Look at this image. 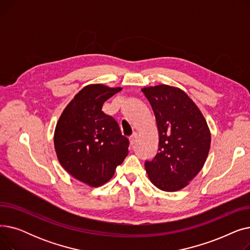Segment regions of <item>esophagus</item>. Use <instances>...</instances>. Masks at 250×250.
Instances as JSON below:
<instances>
[{
  "instance_id": "1",
  "label": "esophagus",
  "mask_w": 250,
  "mask_h": 250,
  "mask_svg": "<svg viewBox=\"0 0 250 250\" xmlns=\"http://www.w3.org/2000/svg\"><path fill=\"white\" fill-rule=\"evenodd\" d=\"M137 137H138V136H137V134H133L132 136L129 137V144H130V145H132V146H133L134 144L136 143V141H137Z\"/></svg>"
}]
</instances>
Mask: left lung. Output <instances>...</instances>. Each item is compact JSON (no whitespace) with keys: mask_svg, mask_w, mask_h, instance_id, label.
Instances as JSON below:
<instances>
[{"mask_svg":"<svg viewBox=\"0 0 250 250\" xmlns=\"http://www.w3.org/2000/svg\"><path fill=\"white\" fill-rule=\"evenodd\" d=\"M154 111L159 133L158 153L145 168L153 185L164 191L188 186L198 174L211 146L205 117L185 91L168 85L143 88Z\"/></svg>","mask_w":250,"mask_h":250,"instance_id":"8db88e82","label":"left lung"}]
</instances>
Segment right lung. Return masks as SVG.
<instances>
[{"label": "right lung", "mask_w": 250, "mask_h": 250, "mask_svg": "<svg viewBox=\"0 0 250 250\" xmlns=\"http://www.w3.org/2000/svg\"><path fill=\"white\" fill-rule=\"evenodd\" d=\"M122 90L91 84L79 91L60 116L55 149L60 164L76 179L97 188L107 182L128 154V140L101 109Z\"/></svg>", "instance_id": "obj_1"}]
</instances>
